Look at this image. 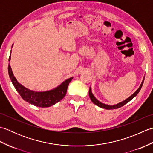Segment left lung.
Instances as JSON below:
<instances>
[{"instance_id":"left-lung-1","label":"left lung","mask_w":153,"mask_h":153,"mask_svg":"<svg viewBox=\"0 0 153 153\" xmlns=\"http://www.w3.org/2000/svg\"><path fill=\"white\" fill-rule=\"evenodd\" d=\"M144 79H145V76L143 77V79L140 86H139V88L137 90H136L135 91L134 93H133L130 97H129L128 99H126V100H123V101L120 102H119L118 104H116V105H106V104H104V103H102L101 102H100L99 100H97L95 97V96L93 95V93L91 91V87H90L89 91V97H90L91 100V101L94 104H95V105H96L97 106H98L99 107H100V108H105V109H107V110H112V109L119 108H120V107H122L123 105H125L126 104H127L128 102L130 101V100L134 99L135 97L137 96V95L139 93V92L140 91V90H141V87L143 86V82H144Z\"/></svg>"}]
</instances>
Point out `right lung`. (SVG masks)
<instances>
[{
	"label": "right lung",
	"instance_id": "right-lung-1",
	"mask_svg": "<svg viewBox=\"0 0 153 153\" xmlns=\"http://www.w3.org/2000/svg\"><path fill=\"white\" fill-rule=\"evenodd\" d=\"M10 58L11 53L8 59L9 62L10 61ZM8 70L11 82L22 98L31 105L42 108L51 106L60 101L66 95L68 85L73 79V77L67 79L53 89L45 91H35L26 88L18 82L12 72L10 63L8 66Z\"/></svg>",
	"mask_w": 153,
	"mask_h": 153
}]
</instances>
